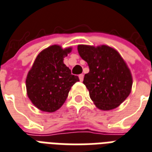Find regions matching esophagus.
Masks as SVG:
<instances>
[{"instance_id": "34e87169", "label": "esophagus", "mask_w": 152, "mask_h": 152, "mask_svg": "<svg viewBox=\"0 0 152 152\" xmlns=\"http://www.w3.org/2000/svg\"><path fill=\"white\" fill-rule=\"evenodd\" d=\"M79 79H80V81H83V80H84V75H83V74L79 75Z\"/></svg>"}]
</instances>
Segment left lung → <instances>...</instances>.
<instances>
[{
	"instance_id": "1",
	"label": "left lung",
	"mask_w": 152,
	"mask_h": 152,
	"mask_svg": "<svg viewBox=\"0 0 152 152\" xmlns=\"http://www.w3.org/2000/svg\"><path fill=\"white\" fill-rule=\"evenodd\" d=\"M80 57L88 63L89 72L84 84L98 108L114 109L124 101L131 92L132 77L120 55L106 45L95 48L78 45Z\"/></svg>"
}]
</instances>
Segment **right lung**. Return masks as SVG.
<instances>
[{
  "mask_svg": "<svg viewBox=\"0 0 152 152\" xmlns=\"http://www.w3.org/2000/svg\"><path fill=\"white\" fill-rule=\"evenodd\" d=\"M70 52V48L62 49L58 45L48 47L37 56L28 73V96L43 112L59 109L65 102L71 87L80 80L64 64V58Z\"/></svg>",
  "mask_w": 152,
  "mask_h": 152,
  "instance_id": "1",
  "label": "right lung"
}]
</instances>
